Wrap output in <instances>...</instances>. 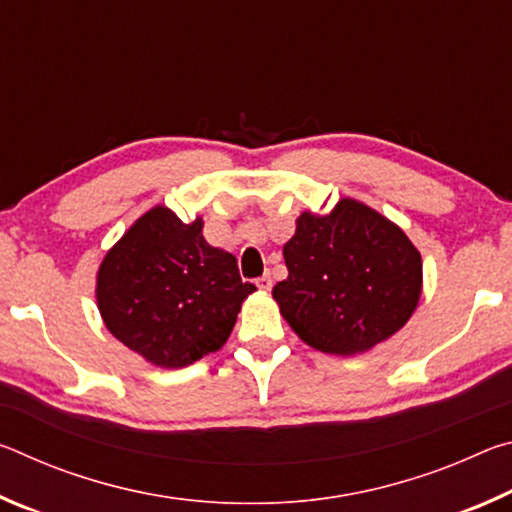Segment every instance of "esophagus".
I'll list each match as a JSON object with an SVG mask.
<instances>
[{
    "mask_svg": "<svg viewBox=\"0 0 512 512\" xmlns=\"http://www.w3.org/2000/svg\"><path fill=\"white\" fill-rule=\"evenodd\" d=\"M257 287L262 289V291H268L273 287V280H271V275H262V277H257Z\"/></svg>",
    "mask_w": 512,
    "mask_h": 512,
    "instance_id": "obj_1",
    "label": "esophagus"
}]
</instances>
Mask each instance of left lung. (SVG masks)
I'll use <instances>...</instances> for the list:
<instances>
[{"instance_id":"left-lung-1","label":"left lung","mask_w":512,"mask_h":512,"mask_svg":"<svg viewBox=\"0 0 512 512\" xmlns=\"http://www.w3.org/2000/svg\"><path fill=\"white\" fill-rule=\"evenodd\" d=\"M284 262L289 275L273 298L293 332L327 354H357L386 341L420 300L418 248L352 198L327 216L300 214Z\"/></svg>"}]
</instances>
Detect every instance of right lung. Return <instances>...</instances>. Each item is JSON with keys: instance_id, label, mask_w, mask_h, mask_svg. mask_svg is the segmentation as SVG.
<instances>
[{"instance_id": "add662e5", "label": "right lung", "mask_w": 512, "mask_h": 512, "mask_svg": "<svg viewBox=\"0 0 512 512\" xmlns=\"http://www.w3.org/2000/svg\"><path fill=\"white\" fill-rule=\"evenodd\" d=\"M244 282L237 259L203 239V221L183 223L153 207L103 259L97 302L117 339L162 368H183L228 341Z\"/></svg>"}]
</instances>
